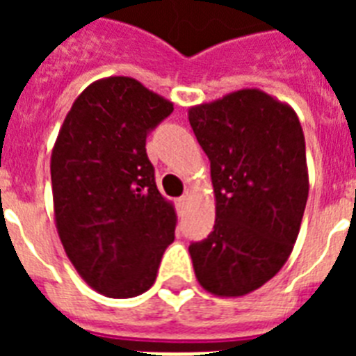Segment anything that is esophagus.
<instances>
[{
  "mask_svg": "<svg viewBox=\"0 0 356 356\" xmlns=\"http://www.w3.org/2000/svg\"><path fill=\"white\" fill-rule=\"evenodd\" d=\"M188 195H183V197H179L177 200V207H179V211H183L184 207H186V203H188Z\"/></svg>",
  "mask_w": 356,
  "mask_h": 356,
  "instance_id": "obj_1",
  "label": "esophagus"
}]
</instances>
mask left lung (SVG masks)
I'll return each instance as SVG.
<instances>
[{
    "instance_id": "left-lung-1",
    "label": "left lung",
    "mask_w": 356,
    "mask_h": 356,
    "mask_svg": "<svg viewBox=\"0 0 356 356\" xmlns=\"http://www.w3.org/2000/svg\"><path fill=\"white\" fill-rule=\"evenodd\" d=\"M211 161L214 231L188 248L195 279L218 298H242L279 273L309 197L305 134L288 103L259 88L188 108Z\"/></svg>"
}]
</instances>
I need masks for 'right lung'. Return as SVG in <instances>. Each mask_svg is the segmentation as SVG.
<instances>
[{
  "label": "right lung",
  "mask_w": 356,
  "mask_h": 356,
  "mask_svg": "<svg viewBox=\"0 0 356 356\" xmlns=\"http://www.w3.org/2000/svg\"><path fill=\"white\" fill-rule=\"evenodd\" d=\"M173 103L140 81H94L66 114L51 151L55 227L83 281L114 299L155 282L177 214L159 192L145 138Z\"/></svg>",
  "instance_id": "obj_1"
}]
</instances>
